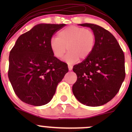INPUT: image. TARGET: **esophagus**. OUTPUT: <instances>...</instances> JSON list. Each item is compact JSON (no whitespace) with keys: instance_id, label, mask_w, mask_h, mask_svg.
<instances>
[{"instance_id":"1","label":"esophagus","mask_w":132,"mask_h":132,"mask_svg":"<svg viewBox=\"0 0 132 132\" xmlns=\"http://www.w3.org/2000/svg\"><path fill=\"white\" fill-rule=\"evenodd\" d=\"M68 69H69V71H71L72 69V65L68 64Z\"/></svg>"}]
</instances>
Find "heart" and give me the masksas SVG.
Wrapping results in <instances>:
<instances>
[{"mask_svg": "<svg viewBox=\"0 0 132 132\" xmlns=\"http://www.w3.org/2000/svg\"><path fill=\"white\" fill-rule=\"evenodd\" d=\"M95 45V35L92 30L84 27L69 26L57 33V38H51L50 43L53 55L57 59L73 64L80 58L84 60L92 53Z\"/></svg>", "mask_w": 132, "mask_h": 132, "instance_id": "b5f03b06", "label": "heart"}]
</instances>
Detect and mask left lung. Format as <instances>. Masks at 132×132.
Masks as SVG:
<instances>
[{"label": "left lung", "mask_w": 132, "mask_h": 132, "mask_svg": "<svg viewBox=\"0 0 132 132\" xmlns=\"http://www.w3.org/2000/svg\"><path fill=\"white\" fill-rule=\"evenodd\" d=\"M80 25L91 28L95 35V45L87 58L74 66L72 70L78 78L72 92L84 105H102L116 96L125 79V56L108 30L92 23Z\"/></svg>", "instance_id": "obj_1"}]
</instances>
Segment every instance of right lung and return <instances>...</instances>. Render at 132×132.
Returning <instances> with one entry per match:
<instances>
[{"instance_id": "1", "label": "right lung", "mask_w": 132, "mask_h": 132, "mask_svg": "<svg viewBox=\"0 0 132 132\" xmlns=\"http://www.w3.org/2000/svg\"><path fill=\"white\" fill-rule=\"evenodd\" d=\"M65 24L35 25L19 37L9 55L8 76L22 102L35 106L48 104L68 72V64L54 56L50 43Z\"/></svg>"}]
</instances>
